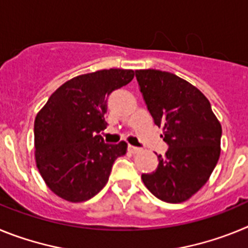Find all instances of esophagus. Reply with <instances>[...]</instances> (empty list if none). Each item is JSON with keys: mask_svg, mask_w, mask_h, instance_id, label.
<instances>
[{"mask_svg": "<svg viewBox=\"0 0 248 248\" xmlns=\"http://www.w3.org/2000/svg\"><path fill=\"white\" fill-rule=\"evenodd\" d=\"M128 151L129 153H131V154H135V153L139 151V148H137V146L134 145H128Z\"/></svg>", "mask_w": 248, "mask_h": 248, "instance_id": "esophagus-1", "label": "esophagus"}]
</instances>
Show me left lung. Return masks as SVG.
Wrapping results in <instances>:
<instances>
[{
	"instance_id": "obj_1",
	"label": "left lung",
	"mask_w": 248,
	"mask_h": 248,
	"mask_svg": "<svg viewBox=\"0 0 248 248\" xmlns=\"http://www.w3.org/2000/svg\"><path fill=\"white\" fill-rule=\"evenodd\" d=\"M149 113L163 128L169 149L159 165L143 174L144 185L160 200H189L209 180L220 157L222 129L209 99L196 87L172 73L135 71Z\"/></svg>"
}]
</instances>
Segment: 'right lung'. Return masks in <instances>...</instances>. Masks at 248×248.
I'll use <instances>...</instances> for the list:
<instances>
[{
  "instance_id": "right-lung-1",
  "label": "right lung",
  "mask_w": 248,
  "mask_h": 248,
  "mask_svg": "<svg viewBox=\"0 0 248 248\" xmlns=\"http://www.w3.org/2000/svg\"><path fill=\"white\" fill-rule=\"evenodd\" d=\"M134 78L131 69H103L62 84L34 120V156L41 176L59 198L92 199L108 183L115 159L126 143L105 144L107 100Z\"/></svg>"
}]
</instances>
